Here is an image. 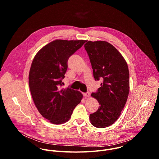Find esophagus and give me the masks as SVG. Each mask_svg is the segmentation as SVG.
<instances>
[{
  "label": "esophagus",
  "instance_id": "34e87169",
  "mask_svg": "<svg viewBox=\"0 0 159 159\" xmlns=\"http://www.w3.org/2000/svg\"><path fill=\"white\" fill-rule=\"evenodd\" d=\"M83 95L85 97H89L90 95V93L89 92H87V93H83Z\"/></svg>",
  "mask_w": 159,
  "mask_h": 159
}]
</instances>
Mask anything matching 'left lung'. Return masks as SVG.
Here are the masks:
<instances>
[{
    "label": "left lung",
    "instance_id": "8db88e82",
    "mask_svg": "<svg viewBox=\"0 0 159 159\" xmlns=\"http://www.w3.org/2000/svg\"><path fill=\"white\" fill-rule=\"evenodd\" d=\"M84 47L95 80H102L98 91L91 94L100 106L89 118L94 126L103 128L118 119L126 102L129 91L128 67L121 54L107 41H89Z\"/></svg>",
    "mask_w": 159,
    "mask_h": 159
}]
</instances>
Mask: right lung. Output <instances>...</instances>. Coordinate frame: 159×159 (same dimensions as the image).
Masks as SVG:
<instances>
[{
  "label": "right lung",
  "mask_w": 159,
  "mask_h": 159,
  "mask_svg": "<svg viewBox=\"0 0 159 159\" xmlns=\"http://www.w3.org/2000/svg\"><path fill=\"white\" fill-rule=\"evenodd\" d=\"M85 40L57 39L45 45L35 55L29 74V86L40 114L54 125L69 121L82 94L70 88L62 89L69 57Z\"/></svg>",
  "instance_id": "right-lung-1"
}]
</instances>
